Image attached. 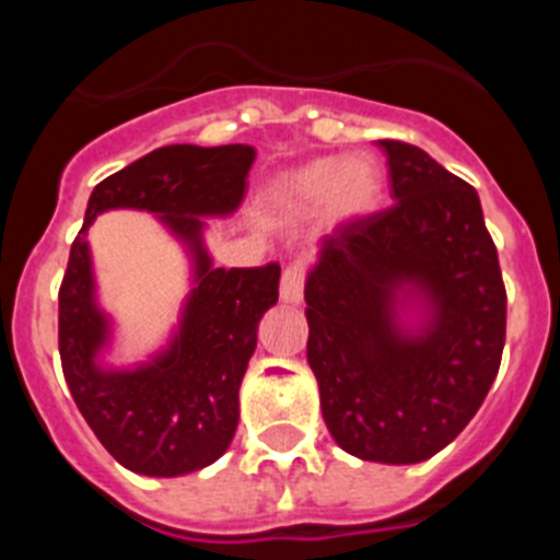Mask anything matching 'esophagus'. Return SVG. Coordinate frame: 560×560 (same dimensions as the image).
<instances>
[{"label": "esophagus", "instance_id": "34e87169", "mask_svg": "<svg viewBox=\"0 0 560 560\" xmlns=\"http://www.w3.org/2000/svg\"><path fill=\"white\" fill-rule=\"evenodd\" d=\"M305 275H308L305 260H294V264L285 266L283 280H280V296H283L285 303H300V300H303Z\"/></svg>", "mask_w": 560, "mask_h": 560}]
</instances>
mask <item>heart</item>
I'll return each instance as SVG.
<instances>
[{
  "instance_id": "obj_1",
  "label": "heart",
  "mask_w": 560,
  "mask_h": 560,
  "mask_svg": "<svg viewBox=\"0 0 560 560\" xmlns=\"http://www.w3.org/2000/svg\"><path fill=\"white\" fill-rule=\"evenodd\" d=\"M381 196V171L368 156L339 162L323 156L285 176L277 187V199L294 210H314L328 205L336 219L368 215Z\"/></svg>"
}]
</instances>
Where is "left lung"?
<instances>
[{
	"label": "left lung",
	"mask_w": 560,
	"mask_h": 560,
	"mask_svg": "<svg viewBox=\"0 0 560 560\" xmlns=\"http://www.w3.org/2000/svg\"><path fill=\"white\" fill-rule=\"evenodd\" d=\"M393 207L345 221L305 283L308 364L328 432L370 463L407 465L448 446L499 373L508 294L468 182L400 140H378ZM428 300L420 335L394 325L397 291Z\"/></svg>",
	"instance_id": "1"
}]
</instances>
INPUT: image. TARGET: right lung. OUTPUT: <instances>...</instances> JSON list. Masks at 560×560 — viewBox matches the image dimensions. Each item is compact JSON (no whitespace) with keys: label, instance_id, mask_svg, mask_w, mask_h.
<instances>
[{"label":"right lung","instance_id":"right-lung-1","mask_svg":"<svg viewBox=\"0 0 560 560\" xmlns=\"http://www.w3.org/2000/svg\"><path fill=\"white\" fill-rule=\"evenodd\" d=\"M255 162L249 145H165L92 190L58 291V350L67 387L106 452L145 477H179L215 463L237 429V389L257 345V323L277 303L280 264L212 269L201 215H230ZM114 206L156 211L197 255V282L183 328L156 362L101 371L107 332L94 305L85 230Z\"/></svg>","mask_w":560,"mask_h":560}]
</instances>
